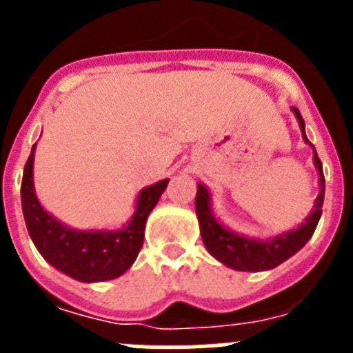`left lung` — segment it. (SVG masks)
<instances>
[{"mask_svg":"<svg viewBox=\"0 0 353 353\" xmlns=\"http://www.w3.org/2000/svg\"><path fill=\"white\" fill-rule=\"evenodd\" d=\"M292 111L297 118L299 127H301L302 139H304L305 145L313 148V162L318 171V185H320L313 210L305 217L304 223H301L293 230H288V232L270 236V239H254V236L242 235V233H236L226 228L215 217L214 210H212V194L208 187L205 183H198L196 215H198L199 233H201L205 248L215 260L233 270L263 272V270H270L277 265H281L283 261L292 258L295 252H299L307 244V240L313 236L314 230H316L318 221L322 217L323 196H325V179H323L322 162L318 159L314 146L305 136V125L301 117V111L297 108H292Z\"/></svg>","mask_w":353,"mask_h":353,"instance_id":"left-lung-1","label":"left lung"}]
</instances>
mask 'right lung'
<instances>
[{"instance_id": "obj_1", "label": "right lung", "mask_w": 353, "mask_h": 353, "mask_svg": "<svg viewBox=\"0 0 353 353\" xmlns=\"http://www.w3.org/2000/svg\"><path fill=\"white\" fill-rule=\"evenodd\" d=\"M35 148L37 145H33L24 166L21 203L28 233L43 260L81 283H102L125 274L141 251L146 219L166 191L170 179L139 191L132 217L121 228L76 230L56 219L40 205L33 183Z\"/></svg>"}]
</instances>
